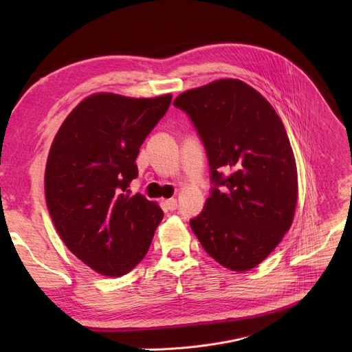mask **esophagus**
<instances>
[{"label":"esophagus","mask_w":352,"mask_h":352,"mask_svg":"<svg viewBox=\"0 0 352 352\" xmlns=\"http://www.w3.org/2000/svg\"><path fill=\"white\" fill-rule=\"evenodd\" d=\"M164 206L168 208V210H176L177 208V201L175 198H170V199H166L164 201Z\"/></svg>","instance_id":"34e87169"}]
</instances>
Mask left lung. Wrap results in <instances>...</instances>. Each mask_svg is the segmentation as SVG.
I'll use <instances>...</instances> for the list:
<instances>
[{
    "instance_id": "left-lung-1",
    "label": "left lung",
    "mask_w": 352,
    "mask_h": 352,
    "mask_svg": "<svg viewBox=\"0 0 352 352\" xmlns=\"http://www.w3.org/2000/svg\"><path fill=\"white\" fill-rule=\"evenodd\" d=\"M173 104L198 129L216 185L190 229L223 267H257L289 230L296 208V163L280 117L239 79L185 91Z\"/></svg>"
}]
</instances>
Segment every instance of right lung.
Returning <instances> with one entry per match:
<instances>
[{"label":"right lung","instance_id":"obj_1","mask_svg":"<svg viewBox=\"0 0 352 352\" xmlns=\"http://www.w3.org/2000/svg\"><path fill=\"white\" fill-rule=\"evenodd\" d=\"M172 94L133 98L98 92L82 100L60 126L45 167V198L61 241L102 276L120 278L150 248L163 210L127 189L136 157Z\"/></svg>","mask_w":352,"mask_h":352}]
</instances>
